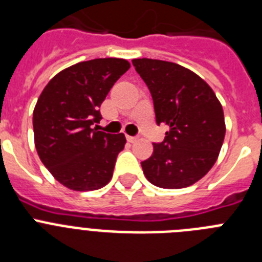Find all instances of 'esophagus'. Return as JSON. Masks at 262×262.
<instances>
[{
    "label": "esophagus",
    "instance_id": "esophagus-1",
    "mask_svg": "<svg viewBox=\"0 0 262 262\" xmlns=\"http://www.w3.org/2000/svg\"><path fill=\"white\" fill-rule=\"evenodd\" d=\"M127 140H128L129 143H135L136 140H138V138H136V136H127Z\"/></svg>",
    "mask_w": 262,
    "mask_h": 262
}]
</instances>
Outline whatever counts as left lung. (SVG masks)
<instances>
[{"mask_svg":"<svg viewBox=\"0 0 262 262\" xmlns=\"http://www.w3.org/2000/svg\"><path fill=\"white\" fill-rule=\"evenodd\" d=\"M133 64L151 92L157 124L169 127L152 156L142 161L144 176L163 189L190 186L219 156L226 135L223 107L190 69L154 59H134Z\"/></svg>","mask_w":262,"mask_h":262,"instance_id":"left-lung-1","label":"left lung"}]
</instances>
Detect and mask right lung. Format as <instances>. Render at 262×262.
Wrapping results in <instances>:
<instances>
[{
	"label": "right lung",
	"instance_id": "obj_1",
	"mask_svg": "<svg viewBox=\"0 0 262 262\" xmlns=\"http://www.w3.org/2000/svg\"><path fill=\"white\" fill-rule=\"evenodd\" d=\"M129 69L124 59H94L62 69L50 80L32 114L34 142L41 163L71 190L89 191L110 182L123 134L97 131L99 107Z\"/></svg>",
	"mask_w": 262,
	"mask_h": 262
}]
</instances>
